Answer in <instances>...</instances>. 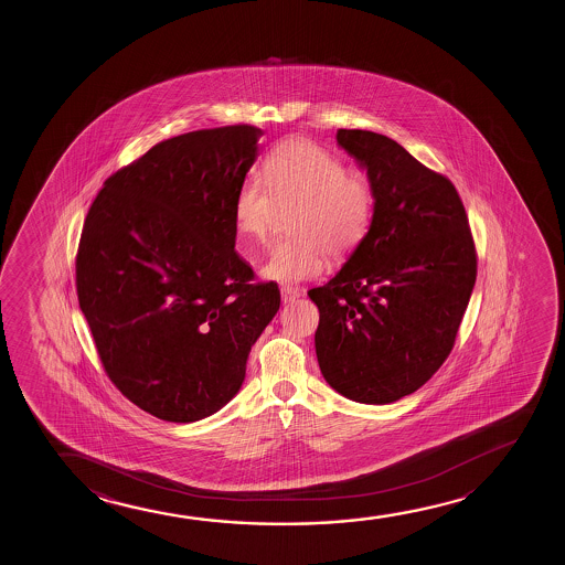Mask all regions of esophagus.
Listing matches in <instances>:
<instances>
[{
  "label": "esophagus",
  "instance_id": "obj_1",
  "mask_svg": "<svg viewBox=\"0 0 565 565\" xmlns=\"http://www.w3.org/2000/svg\"><path fill=\"white\" fill-rule=\"evenodd\" d=\"M301 297V291L295 289V287L284 286L281 287V301L294 302Z\"/></svg>",
  "mask_w": 565,
  "mask_h": 565
}]
</instances>
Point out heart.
<instances>
[{
    "label": "heart",
    "mask_w": 565,
    "mask_h": 565,
    "mask_svg": "<svg viewBox=\"0 0 565 565\" xmlns=\"http://www.w3.org/2000/svg\"><path fill=\"white\" fill-rule=\"evenodd\" d=\"M294 239L278 241L264 263V276L299 284L326 270V253L343 260L371 230L376 194L366 173L348 170L330 150L310 140H287L264 162V179L241 181L233 220L248 239L268 237L278 206H294Z\"/></svg>",
    "instance_id": "obj_1"
}]
</instances>
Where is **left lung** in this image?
<instances>
[{
	"label": "left lung",
	"mask_w": 565,
	"mask_h": 565,
	"mask_svg": "<svg viewBox=\"0 0 565 565\" xmlns=\"http://www.w3.org/2000/svg\"><path fill=\"white\" fill-rule=\"evenodd\" d=\"M372 181L371 230L324 286L315 333L326 382L348 399L386 405L433 379L456 343L477 279V250L456 186L384 135L340 129Z\"/></svg>",
	"instance_id": "8db88e82"
}]
</instances>
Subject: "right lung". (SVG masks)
<instances>
[{
  "instance_id": "obj_1",
  "label": "right lung",
  "mask_w": 565,
  "mask_h": 565,
  "mask_svg": "<svg viewBox=\"0 0 565 565\" xmlns=\"http://www.w3.org/2000/svg\"><path fill=\"white\" fill-rule=\"evenodd\" d=\"M250 125L158 142L106 179L77 253L78 307L117 390L154 417L194 423L232 402L279 310L250 284L233 202L258 156Z\"/></svg>"
}]
</instances>
